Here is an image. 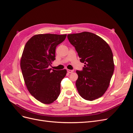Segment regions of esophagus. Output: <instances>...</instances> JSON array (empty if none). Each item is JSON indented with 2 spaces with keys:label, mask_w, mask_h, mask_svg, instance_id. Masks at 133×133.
Instances as JSON below:
<instances>
[{
  "label": "esophagus",
  "mask_w": 133,
  "mask_h": 133,
  "mask_svg": "<svg viewBox=\"0 0 133 133\" xmlns=\"http://www.w3.org/2000/svg\"><path fill=\"white\" fill-rule=\"evenodd\" d=\"M67 71H68V73H72L74 71L73 70H69V69H68V70H67Z\"/></svg>",
  "instance_id": "1"
}]
</instances>
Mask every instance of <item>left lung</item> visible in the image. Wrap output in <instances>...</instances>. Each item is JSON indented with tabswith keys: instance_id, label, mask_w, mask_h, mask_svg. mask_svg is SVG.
<instances>
[{
	"instance_id": "left-lung-1",
	"label": "left lung",
	"mask_w": 133,
	"mask_h": 133,
	"mask_svg": "<svg viewBox=\"0 0 133 133\" xmlns=\"http://www.w3.org/2000/svg\"><path fill=\"white\" fill-rule=\"evenodd\" d=\"M68 39L84 63L82 71L76 70V87L79 94L87 100L101 97L109 86L114 73L113 55L108 44L90 32L70 34Z\"/></svg>"
}]
</instances>
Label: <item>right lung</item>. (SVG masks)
Returning a JSON list of instances; mask_svg holds the SVG:
<instances>
[{"label":"right lung","instance_id":"right-lung-1","mask_svg":"<svg viewBox=\"0 0 133 133\" xmlns=\"http://www.w3.org/2000/svg\"><path fill=\"white\" fill-rule=\"evenodd\" d=\"M66 34H37L28 41L24 48L21 68L28 91L38 101L53 103L60 92V83L66 70H56L49 66L55 60V49Z\"/></svg>","mask_w":133,"mask_h":133}]
</instances>
